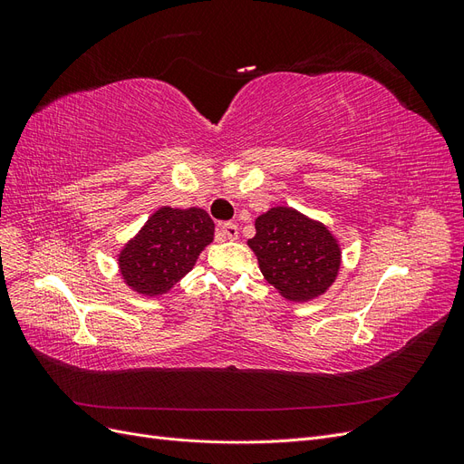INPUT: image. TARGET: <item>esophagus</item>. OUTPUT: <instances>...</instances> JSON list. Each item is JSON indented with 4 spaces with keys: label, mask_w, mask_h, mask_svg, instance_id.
Instances as JSON below:
<instances>
[{
    "label": "esophagus",
    "mask_w": 464,
    "mask_h": 464,
    "mask_svg": "<svg viewBox=\"0 0 464 464\" xmlns=\"http://www.w3.org/2000/svg\"><path fill=\"white\" fill-rule=\"evenodd\" d=\"M220 240H237V227L234 222H224L218 228Z\"/></svg>",
    "instance_id": "1"
}]
</instances>
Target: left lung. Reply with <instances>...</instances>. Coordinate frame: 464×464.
Segmentation results:
<instances>
[{
  "label": "left lung",
  "instance_id": "obj_1",
  "mask_svg": "<svg viewBox=\"0 0 464 464\" xmlns=\"http://www.w3.org/2000/svg\"><path fill=\"white\" fill-rule=\"evenodd\" d=\"M247 246L269 285L290 302L325 294L341 269V246L325 224L292 207H273L256 218Z\"/></svg>",
  "mask_w": 464,
  "mask_h": 464
}]
</instances>
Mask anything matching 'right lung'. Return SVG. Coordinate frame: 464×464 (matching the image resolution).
<instances>
[{"mask_svg":"<svg viewBox=\"0 0 464 464\" xmlns=\"http://www.w3.org/2000/svg\"><path fill=\"white\" fill-rule=\"evenodd\" d=\"M215 222L199 207H160L118 256L123 283L141 296H162L213 242Z\"/></svg>","mask_w":464,"mask_h":464,"instance_id":"1","label":"right lung"}]
</instances>
